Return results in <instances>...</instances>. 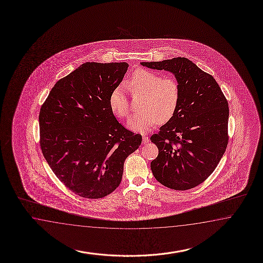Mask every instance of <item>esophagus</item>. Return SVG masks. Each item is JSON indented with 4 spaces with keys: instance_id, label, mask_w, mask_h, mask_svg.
<instances>
[{
    "instance_id": "obj_1",
    "label": "esophagus",
    "mask_w": 263,
    "mask_h": 263,
    "mask_svg": "<svg viewBox=\"0 0 263 263\" xmlns=\"http://www.w3.org/2000/svg\"><path fill=\"white\" fill-rule=\"evenodd\" d=\"M149 142V138L145 136V135H142V143L143 144H146V143H148Z\"/></svg>"
}]
</instances>
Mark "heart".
<instances>
[{
	"label": "heart",
	"mask_w": 263,
	"mask_h": 263,
	"mask_svg": "<svg viewBox=\"0 0 263 263\" xmlns=\"http://www.w3.org/2000/svg\"><path fill=\"white\" fill-rule=\"evenodd\" d=\"M125 86L132 96H143L140 110L129 120L130 128L143 132L158 123H167L174 117L180 100V87L175 78L161 77L157 72L140 69L135 70ZM109 106L121 120L128 117L130 102L122 86L112 90Z\"/></svg>",
	"instance_id": "1"
}]
</instances>
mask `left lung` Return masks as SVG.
<instances>
[{"label": "left lung", "mask_w": 263, "mask_h": 263, "mask_svg": "<svg viewBox=\"0 0 263 263\" xmlns=\"http://www.w3.org/2000/svg\"><path fill=\"white\" fill-rule=\"evenodd\" d=\"M141 65L173 72L180 87L174 117L150 139L158 149L153 175L176 191L196 187L213 173L228 147V100L213 76L186 58Z\"/></svg>", "instance_id": "left-lung-1"}]
</instances>
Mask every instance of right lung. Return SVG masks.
<instances>
[{
  "label": "right lung",
  "mask_w": 263,
  "mask_h": 263,
  "mask_svg": "<svg viewBox=\"0 0 263 263\" xmlns=\"http://www.w3.org/2000/svg\"><path fill=\"white\" fill-rule=\"evenodd\" d=\"M125 62H87L61 78L40 111V145L53 174L72 193L103 198L122 181L123 163L141 144L118 122L109 96Z\"/></svg>",
  "instance_id": "right-lung-1"
}]
</instances>
